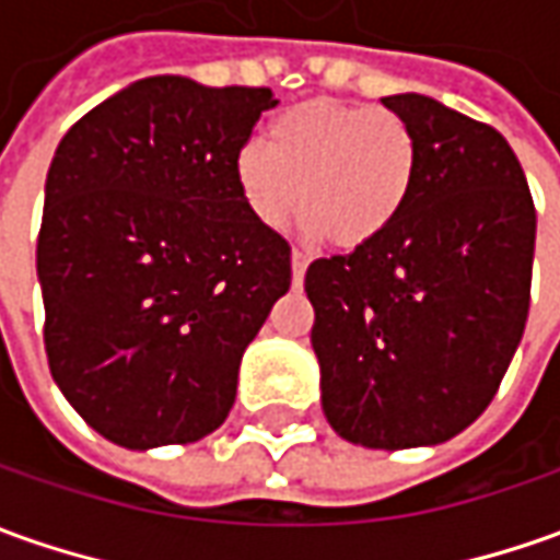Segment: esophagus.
Returning a JSON list of instances; mask_svg holds the SVG:
<instances>
[{
    "mask_svg": "<svg viewBox=\"0 0 560 560\" xmlns=\"http://www.w3.org/2000/svg\"><path fill=\"white\" fill-rule=\"evenodd\" d=\"M306 264H310V260H306V254H303V250H294V254H291V269H294V288H300V284H303V276H306Z\"/></svg>",
    "mask_w": 560,
    "mask_h": 560,
    "instance_id": "1",
    "label": "esophagus"
}]
</instances>
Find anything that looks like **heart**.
Listing matches in <instances>:
<instances>
[{"label": "heart", "mask_w": 560, "mask_h": 560, "mask_svg": "<svg viewBox=\"0 0 560 560\" xmlns=\"http://www.w3.org/2000/svg\"><path fill=\"white\" fill-rule=\"evenodd\" d=\"M232 180L266 230H281L303 205V235L359 248L405 211L417 180V137L386 109L312 101L281 113L266 140H245Z\"/></svg>", "instance_id": "heart-1"}]
</instances>
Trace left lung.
I'll use <instances>...</instances> for the list:
<instances>
[{
    "mask_svg": "<svg viewBox=\"0 0 560 560\" xmlns=\"http://www.w3.org/2000/svg\"><path fill=\"white\" fill-rule=\"evenodd\" d=\"M383 106L417 137L401 217L306 269L322 410L340 439L405 451L471 425L530 310L536 211L505 137L425 94Z\"/></svg>",
    "mask_w": 560,
    "mask_h": 560,
    "instance_id": "obj_1",
    "label": "left lung"
}]
</instances>
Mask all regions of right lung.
I'll use <instances>...</instances> for the list:
<instances>
[{"label":"right lung","instance_id":"right-lung-1","mask_svg":"<svg viewBox=\"0 0 560 560\" xmlns=\"http://www.w3.org/2000/svg\"><path fill=\"white\" fill-rule=\"evenodd\" d=\"M269 89L150 75L57 143L36 272L51 376L128 451L189 444L230 417L238 364L291 288V248L245 211L232 159Z\"/></svg>","mask_w":560,"mask_h":560}]
</instances>
